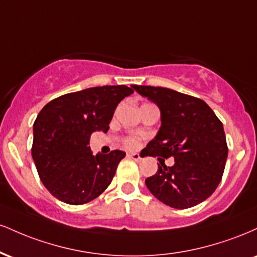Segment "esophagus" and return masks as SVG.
Instances as JSON below:
<instances>
[{
	"instance_id": "1",
	"label": "esophagus",
	"mask_w": 257,
	"mask_h": 257,
	"mask_svg": "<svg viewBox=\"0 0 257 257\" xmlns=\"http://www.w3.org/2000/svg\"><path fill=\"white\" fill-rule=\"evenodd\" d=\"M128 156L132 159H134V161H137V162H140L141 161V157H140V155H139V153H129Z\"/></svg>"
}]
</instances>
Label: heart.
I'll return each instance as SVG.
<instances>
[{
    "instance_id": "1",
    "label": "heart",
    "mask_w": 257,
    "mask_h": 257,
    "mask_svg": "<svg viewBox=\"0 0 257 257\" xmlns=\"http://www.w3.org/2000/svg\"><path fill=\"white\" fill-rule=\"evenodd\" d=\"M126 146H128V147L138 146V141L135 140V139H129V140L126 141Z\"/></svg>"
}]
</instances>
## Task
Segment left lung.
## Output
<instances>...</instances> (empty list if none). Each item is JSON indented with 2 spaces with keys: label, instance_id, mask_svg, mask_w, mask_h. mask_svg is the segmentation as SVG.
I'll list each match as a JSON object with an SVG mask.
<instances>
[{
  "label": "left lung",
  "instance_id": "1",
  "mask_svg": "<svg viewBox=\"0 0 257 257\" xmlns=\"http://www.w3.org/2000/svg\"><path fill=\"white\" fill-rule=\"evenodd\" d=\"M158 106L161 128L147 144V156H158V170L145 180L156 198L175 209L194 206L219 186L228 149L221 120L205 101L163 87L132 85ZM173 157L167 167L160 161ZM164 161V159H163Z\"/></svg>",
  "mask_w": 257,
  "mask_h": 257
}]
</instances>
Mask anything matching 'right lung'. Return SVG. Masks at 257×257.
<instances>
[{"label":"right lung","instance_id":"right-lung-1","mask_svg":"<svg viewBox=\"0 0 257 257\" xmlns=\"http://www.w3.org/2000/svg\"><path fill=\"white\" fill-rule=\"evenodd\" d=\"M134 93L126 85H104L65 94L41 110L34 123L32 158L41 181L55 198L79 205L100 196L125 152L93 156L94 132L108 131L117 105Z\"/></svg>","mask_w":257,"mask_h":257}]
</instances>
